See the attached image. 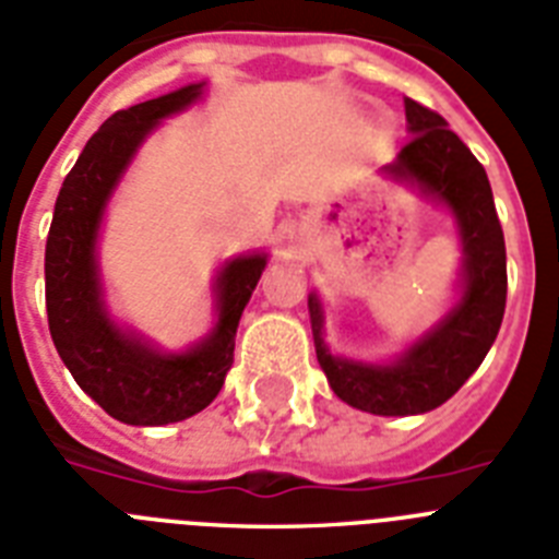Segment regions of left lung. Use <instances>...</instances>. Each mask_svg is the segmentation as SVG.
<instances>
[{
  "label": "left lung",
  "instance_id": "left-lung-1",
  "mask_svg": "<svg viewBox=\"0 0 559 559\" xmlns=\"http://www.w3.org/2000/svg\"><path fill=\"white\" fill-rule=\"evenodd\" d=\"M412 139L386 173L406 178L440 199L457 218L463 236V295L443 321L392 367L341 360L321 341V304L312 295V332L318 364L332 392L372 415L401 417L438 409L468 381L495 344L506 312V241L491 199L489 176L472 150L447 128L440 112L406 98Z\"/></svg>",
  "mask_w": 559,
  "mask_h": 559
}]
</instances>
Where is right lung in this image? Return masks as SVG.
Masks as SVG:
<instances>
[{
    "mask_svg": "<svg viewBox=\"0 0 559 559\" xmlns=\"http://www.w3.org/2000/svg\"><path fill=\"white\" fill-rule=\"evenodd\" d=\"M199 96L201 84H187L112 112L64 178L45 247V304L56 352L79 386L130 426L178 424L207 409L233 367L238 321L266 266V255H243L224 266L215 284L213 335L181 355L150 349L112 326L105 312L93 250L107 199L144 135Z\"/></svg>",
    "mask_w": 559,
    "mask_h": 559,
    "instance_id": "obj_1",
    "label": "right lung"
}]
</instances>
